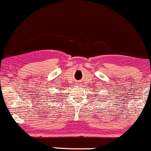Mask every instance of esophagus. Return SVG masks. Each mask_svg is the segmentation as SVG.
Instances as JSON below:
<instances>
[{
	"mask_svg": "<svg viewBox=\"0 0 151 151\" xmlns=\"http://www.w3.org/2000/svg\"><path fill=\"white\" fill-rule=\"evenodd\" d=\"M79 84H81V83H79Z\"/></svg>",
	"mask_w": 151,
	"mask_h": 151,
	"instance_id": "esophagus-1",
	"label": "esophagus"
}]
</instances>
